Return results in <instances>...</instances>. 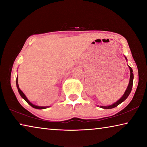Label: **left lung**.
Here are the masks:
<instances>
[{
  "label": "left lung",
  "mask_w": 147,
  "mask_h": 147,
  "mask_svg": "<svg viewBox=\"0 0 147 147\" xmlns=\"http://www.w3.org/2000/svg\"><path fill=\"white\" fill-rule=\"evenodd\" d=\"M125 58L126 60H127V59L125 57ZM129 67V69H130V82H129V84H128V86L127 87V89H126V91L124 92V94L123 95V96L119 99V100H117L116 102L113 103V104H111V105H109V106H100V107L101 108H104V109H111V108H115V107L117 106L119 104H120L121 103L123 102V101H124L126 100V98H128V96H129V94H130V92L131 91V89H132V86H133V80H134V74H133V71H132V69H131L130 66Z\"/></svg>",
  "instance_id": "obj_1"
}]
</instances>
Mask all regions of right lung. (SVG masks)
<instances>
[{
	"instance_id": "1",
	"label": "right lung",
	"mask_w": 147,
	"mask_h": 147,
	"mask_svg": "<svg viewBox=\"0 0 147 147\" xmlns=\"http://www.w3.org/2000/svg\"><path fill=\"white\" fill-rule=\"evenodd\" d=\"M16 85H17V89H18V91H19V93L20 94V95H21V97L23 98L24 100H25L26 102L29 104V105H30L32 107V108H36V109H45V108H49V107H50V106H38L34 105V104L31 103L28 100V99L27 98V97L26 96L25 94L23 93V92L22 91L21 89H20L19 87V84H18V78H17V79H16Z\"/></svg>"
}]
</instances>
